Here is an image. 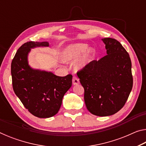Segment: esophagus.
<instances>
[{
    "label": "esophagus",
    "mask_w": 146,
    "mask_h": 146,
    "mask_svg": "<svg viewBox=\"0 0 146 146\" xmlns=\"http://www.w3.org/2000/svg\"><path fill=\"white\" fill-rule=\"evenodd\" d=\"M73 85H78L79 83H80V81H79V79L76 77V76H74L73 77Z\"/></svg>",
    "instance_id": "obj_1"
}]
</instances>
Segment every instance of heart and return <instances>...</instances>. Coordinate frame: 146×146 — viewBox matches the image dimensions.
<instances>
[{
  "label": "heart",
  "mask_w": 146,
  "mask_h": 146,
  "mask_svg": "<svg viewBox=\"0 0 146 146\" xmlns=\"http://www.w3.org/2000/svg\"><path fill=\"white\" fill-rule=\"evenodd\" d=\"M88 45L84 43L73 44L68 46L64 49L61 58L64 62H72L80 57L75 64L76 70L84 68L90 62L95 53L93 49H87Z\"/></svg>",
  "instance_id": "heart-1"
}]
</instances>
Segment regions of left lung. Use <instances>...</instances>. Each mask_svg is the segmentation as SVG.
Masks as SVG:
<instances>
[{"label":"left lung","instance_id":"obj_1","mask_svg":"<svg viewBox=\"0 0 146 146\" xmlns=\"http://www.w3.org/2000/svg\"><path fill=\"white\" fill-rule=\"evenodd\" d=\"M107 55L93 60L77 72L84 89L86 108L93 115L106 117L117 113L127 100L133 88L131 61L119 42L102 39Z\"/></svg>","mask_w":146,"mask_h":146}]
</instances>
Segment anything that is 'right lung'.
I'll return each mask as SVG.
<instances>
[{"instance_id":"obj_1","label":"right lung","mask_w":146,"mask_h":146,"mask_svg":"<svg viewBox=\"0 0 146 146\" xmlns=\"http://www.w3.org/2000/svg\"><path fill=\"white\" fill-rule=\"evenodd\" d=\"M48 42L30 41L17 50L11 65L12 85L15 95L32 115L38 118L53 117L60 110L65 94L72 85V75L58 76L29 66L31 48L48 47Z\"/></svg>"}]
</instances>
